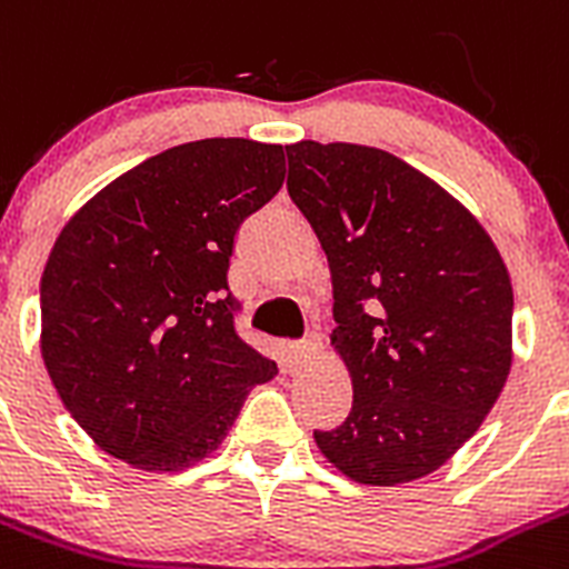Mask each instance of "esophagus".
<instances>
[{
	"label": "esophagus",
	"instance_id": "esophagus-1",
	"mask_svg": "<svg viewBox=\"0 0 569 569\" xmlns=\"http://www.w3.org/2000/svg\"><path fill=\"white\" fill-rule=\"evenodd\" d=\"M317 348H320V339L317 337H309V339H300V342H291L289 345V353L295 362H309L311 357L317 353Z\"/></svg>",
	"mask_w": 569,
	"mask_h": 569
}]
</instances>
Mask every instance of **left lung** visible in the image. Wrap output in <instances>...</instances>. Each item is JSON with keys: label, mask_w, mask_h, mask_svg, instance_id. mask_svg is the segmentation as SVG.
Masks as SVG:
<instances>
[{"label": "left lung", "mask_w": 569, "mask_h": 569, "mask_svg": "<svg viewBox=\"0 0 569 569\" xmlns=\"http://www.w3.org/2000/svg\"><path fill=\"white\" fill-rule=\"evenodd\" d=\"M291 201L328 254L331 345L353 407L320 452L362 486L432 475L480 429L511 370L513 291L480 221L405 159L300 140Z\"/></svg>", "instance_id": "left-lung-1"}]
</instances>
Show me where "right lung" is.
I'll return each mask as SVG.
<instances>
[{
	"instance_id": "right-lung-1",
	"label": "right lung",
	"mask_w": 569,
	"mask_h": 569,
	"mask_svg": "<svg viewBox=\"0 0 569 569\" xmlns=\"http://www.w3.org/2000/svg\"><path fill=\"white\" fill-rule=\"evenodd\" d=\"M286 177L283 146L212 137L146 159L69 219L41 274V357L111 458L179 471L219 449L278 365L236 333V232Z\"/></svg>"
}]
</instances>
